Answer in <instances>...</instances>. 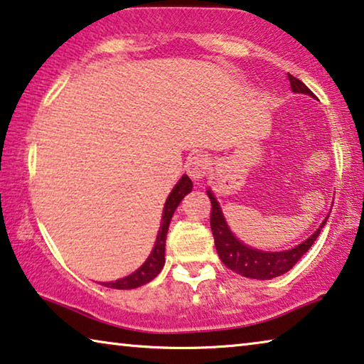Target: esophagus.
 Instances as JSON below:
<instances>
[{"label":"esophagus","instance_id":"34e87169","mask_svg":"<svg viewBox=\"0 0 364 364\" xmlns=\"http://www.w3.org/2000/svg\"><path fill=\"white\" fill-rule=\"evenodd\" d=\"M209 166H210V159L207 157L205 154H194L188 160L186 171L194 181H199L205 176V173H207V170H209Z\"/></svg>","mask_w":364,"mask_h":364}]
</instances>
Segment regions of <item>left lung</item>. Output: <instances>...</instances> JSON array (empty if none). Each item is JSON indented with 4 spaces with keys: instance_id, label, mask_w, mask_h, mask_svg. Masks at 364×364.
I'll use <instances>...</instances> for the list:
<instances>
[{
    "instance_id": "1",
    "label": "left lung",
    "mask_w": 364,
    "mask_h": 364,
    "mask_svg": "<svg viewBox=\"0 0 364 364\" xmlns=\"http://www.w3.org/2000/svg\"><path fill=\"white\" fill-rule=\"evenodd\" d=\"M288 79H290V85L293 92L316 97L313 92H311L306 85H304L301 80L296 79L295 76L288 74ZM207 194H209V199L212 204L210 228H212L213 240H215L218 257L222 259V262L227 265L230 270H233V272L243 277H250V279L269 280V279H274V277H279L282 274L288 272V270H290L293 265L301 259L304 252L313 246L316 238L321 233V228L324 227V223L327 220L326 218L314 235H311L306 241H303L301 245L295 246L293 250L282 251V252H264V251L252 250V247H247L235 238L233 233L228 230L227 223H225V218L222 215V210L220 207H218L215 198H213L210 191H207Z\"/></svg>"
}]
</instances>
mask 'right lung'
I'll return each instance as SVG.
<instances>
[{
    "instance_id": "right-lung-1",
    "label": "right lung",
    "mask_w": 364,
    "mask_h": 364,
    "mask_svg": "<svg viewBox=\"0 0 364 364\" xmlns=\"http://www.w3.org/2000/svg\"><path fill=\"white\" fill-rule=\"evenodd\" d=\"M191 189H193V183L186 175H184L181 180L178 181L176 186L173 188V191L170 193L164 207V217H161V225L157 235V241H155V246L151 252V256L147 257V261L144 262L136 272L124 277V279H119L117 282H108V284H102V285H105L108 288H117V290H131V288L146 285L147 282L154 280L155 277L159 275V272L165 264V240H166V233H168V225L171 220V215L176 207L180 205L184 196L191 193Z\"/></svg>"
}]
</instances>
